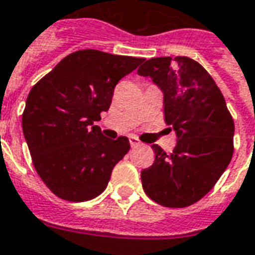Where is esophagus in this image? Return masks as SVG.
Wrapping results in <instances>:
<instances>
[{
    "mask_svg": "<svg viewBox=\"0 0 255 255\" xmlns=\"http://www.w3.org/2000/svg\"><path fill=\"white\" fill-rule=\"evenodd\" d=\"M129 144H131L132 147H136V146L140 144V142H139V139L136 138V136H129Z\"/></svg>",
    "mask_w": 255,
    "mask_h": 255,
    "instance_id": "34e87169",
    "label": "esophagus"
}]
</instances>
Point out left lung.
<instances>
[{
    "instance_id": "left-lung-1",
    "label": "left lung",
    "mask_w": 255,
    "mask_h": 255,
    "mask_svg": "<svg viewBox=\"0 0 255 255\" xmlns=\"http://www.w3.org/2000/svg\"><path fill=\"white\" fill-rule=\"evenodd\" d=\"M138 73L164 93V116L177 136L172 153L153 144L154 162L140 173L147 197L166 208H186L208 194L234 154L235 124L208 71L190 57L142 60Z\"/></svg>"
}]
</instances>
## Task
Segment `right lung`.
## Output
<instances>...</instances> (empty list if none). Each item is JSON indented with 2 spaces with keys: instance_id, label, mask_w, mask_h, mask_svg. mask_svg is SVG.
<instances>
[{
  "instance_id": "obj_1",
  "label": "right lung",
  "mask_w": 255,
  "mask_h": 255,
  "mask_svg": "<svg viewBox=\"0 0 255 255\" xmlns=\"http://www.w3.org/2000/svg\"><path fill=\"white\" fill-rule=\"evenodd\" d=\"M143 58L86 49L63 58L31 89L21 126L36 173L69 202L98 197L129 140L105 138L94 122L109 109L119 80Z\"/></svg>"
}]
</instances>
